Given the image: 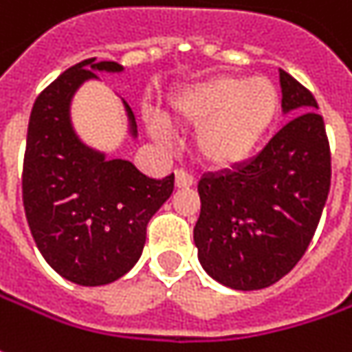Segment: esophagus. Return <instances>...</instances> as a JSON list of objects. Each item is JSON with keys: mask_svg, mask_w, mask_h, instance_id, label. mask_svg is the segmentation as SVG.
<instances>
[{"mask_svg": "<svg viewBox=\"0 0 352 352\" xmlns=\"http://www.w3.org/2000/svg\"><path fill=\"white\" fill-rule=\"evenodd\" d=\"M192 183H195V179H192L189 173H185V171H177L175 173V189H189L192 187Z\"/></svg>", "mask_w": 352, "mask_h": 352, "instance_id": "34e87169", "label": "esophagus"}]
</instances>
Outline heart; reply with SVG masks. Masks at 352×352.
Returning <instances> with one entry per match:
<instances>
[{
  "mask_svg": "<svg viewBox=\"0 0 352 352\" xmlns=\"http://www.w3.org/2000/svg\"><path fill=\"white\" fill-rule=\"evenodd\" d=\"M282 112V92L264 76L219 74L175 92L163 120L195 130V155L210 171H234L260 153ZM157 140L163 133L153 130Z\"/></svg>",
  "mask_w": 352,
  "mask_h": 352,
  "instance_id": "obj_1",
  "label": "heart"
}]
</instances>
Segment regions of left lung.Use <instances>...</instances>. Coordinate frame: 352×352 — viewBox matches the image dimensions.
<instances>
[{
    "label": "left lung",
    "instance_id": "left-lung-1",
    "mask_svg": "<svg viewBox=\"0 0 352 352\" xmlns=\"http://www.w3.org/2000/svg\"><path fill=\"white\" fill-rule=\"evenodd\" d=\"M283 114L296 116L244 167L199 181L192 238L205 272L252 292L278 280L305 254L331 187V151L314 94L280 70Z\"/></svg>",
    "mask_w": 352,
    "mask_h": 352
}]
</instances>
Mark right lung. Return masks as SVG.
Segmentation results:
<instances>
[{
  "label": "right lung",
  "instance_id": "1",
  "mask_svg": "<svg viewBox=\"0 0 352 352\" xmlns=\"http://www.w3.org/2000/svg\"><path fill=\"white\" fill-rule=\"evenodd\" d=\"M114 60L86 58L35 100L23 160V206L38 252L78 285H106L128 274L146 244L149 219L171 197L175 177L151 179L131 161L106 160L70 122V102L96 72H122ZM131 138L135 118L124 102Z\"/></svg>",
  "mask_w": 352,
  "mask_h": 352
}]
</instances>
